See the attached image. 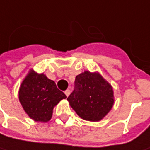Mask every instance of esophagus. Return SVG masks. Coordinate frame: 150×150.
<instances>
[{
    "label": "esophagus",
    "instance_id": "34e87169",
    "mask_svg": "<svg viewBox=\"0 0 150 150\" xmlns=\"http://www.w3.org/2000/svg\"><path fill=\"white\" fill-rule=\"evenodd\" d=\"M70 92H71V91H70V90H69V89H67L66 91H65V92H64V93H65V94H66L67 97H68V96H69V94H70Z\"/></svg>",
    "mask_w": 150,
    "mask_h": 150
}]
</instances>
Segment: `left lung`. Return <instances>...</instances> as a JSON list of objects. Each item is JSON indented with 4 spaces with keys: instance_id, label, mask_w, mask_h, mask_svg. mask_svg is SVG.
Segmentation results:
<instances>
[{
    "instance_id": "obj_1",
    "label": "left lung",
    "mask_w": 150,
    "mask_h": 150,
    "mask_svg": "<svg viewBox=\"0 0 150 150\" xmlns=\"http://www.w3.org/2000/svg\"><path fill=\"white\" fill-rule=\"evenodd\" d=\"M67 101L80 118L97 122L112 108L113 90L98 72L85 71L75 78V88Z\"/></svg>"
}]
</instances>
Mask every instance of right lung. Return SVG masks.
Wrapping results in <instances>:
<instances>
[{"instance_id": "obj_1", "label": "right lung", "mask_w": 150, "mask_h": 150, "mask_svg": "<svg viewBox=\"0 0 150 150\" xmlns=\"http://www.w3.org/2000/svg\"><path fill=\"white\" fill-rule=\"evenodd\" d=\"M67 96L57 88L54 81L43 73L30 70L21 84L19 100L30 118L37 122H47L54 108Z\"/></svg>"}]
</instances>
